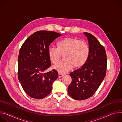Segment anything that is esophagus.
<instances>
[{
  "label": "esophagus",
  "instance_id": "34e87169",
  "mask_svg": "<svg viewBox=\"0 0 122 122\" xmlns=\"http://www.w3.org/2000/svg\"><path fill=\"white\" fill-rule=\"evenodd\" d=\"M63 74H61V73H59V77H61L63 76Z\"/></svg>",
  "mask_w": 122,
  "mask_h": 122
}]
</instances>
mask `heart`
<instances>
[{"mask_svg": "<svg viewBox=\"0 0 122 122\" xmlns=\"http://www.w3.org/2000/svg\"><path fill=\"white\" fill-rule=\"evenodd\" d=\"M48 54L50 61L53 64L57 63L63 55L64 59L54 68L61 73H65L73 66L76 68L85 64L89 56L90 47L84 41L67 37L59 41L57 48L50 47Z\"/></svg>", "mask_w": 122, "mask_h": 122, "instance_id": "1", "label": "heart"}]
</instances>
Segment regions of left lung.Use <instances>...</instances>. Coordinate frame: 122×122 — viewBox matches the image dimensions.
<instances>
[{"instance_id": "1", "label": "left lung", "mask_w": 122, "mask_h": 122, "mask_svg": "<svg viewBox=\"0 0 122 122\" xmlns=\"http://www.w3.org/2000/svg\"><path fill=\"white\" fill-rule=\"evenodd\" d=\"M89 42L90 54L84 65L70 74L72 82L68 87L69 96L83 100L92 97L106 74L107 55L104 47L92 34L84 32Z\"/></svg>"}]
</instances>
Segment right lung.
Here are the masks:
<instances>
[{
    "label": "right lung",
    "mask_w": 122,
    "mask_h": 122,
    "mask_svg": "<svg viewBox=\"0 0 122 122\" xmlns=\"http://www.w3.org/2000/svg\"><path fill=\"white\" fill-rule=\"evenodd\" d=\"M61 34L47 30L38 31L22 45L18 59V77L25 92L41 99L51 92L53 82L58 77L57 70L45 73L51 66L48 51L51 43Z\"/></svg>",
    "instance_id": "1"
}]
</instances>
